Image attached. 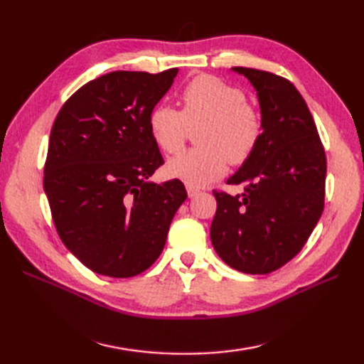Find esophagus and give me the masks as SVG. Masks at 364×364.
<instances>
[{"instance_id": "obj_1", "label": "esophagus", "mask_w": 364, "mask_h": 364, "mask_svg": "<svg viewBox=\"0 0 364 364\" xmlns=\"http://www.w3.org/2000/svg\"><path fill=\"white\" fill-rule=\"evenodd\" d=\"M186 191H188V196H189V197H196V196L198 194V192H200V189H198V188H196V186H189V184L186 186Z\"/></svg>"}]
</instances>
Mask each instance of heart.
I'll list each match as a JSON object with an SVG mask.
<instances>
[{
    "mask_svg": "<svg viewBox=\"0 0 364 364\" xmlns=\"http://www.w3.org/2000/svg\"><path fill=\"white\" fill-rule=\"evenodd\" d=\"M245 94L211 75L191 80L180 94L181 109L156 105L149 114V129L162 151H180L189 129L196 133L197 149L168 161L167 175L189 186H205L227 172L228 161L242 166L249 161L262 139L264 122Z\"/></svg>",
    "mask_w": 364,
    "mask_h": 364,
    "instance_id": "heart-1",
    "label": "heart"
}]
</instances>
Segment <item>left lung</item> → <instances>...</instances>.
I'll use <instances>...</instances> for the list:
<instances>
[{
  "mask_svg": "<svg viewBox=\"0 0 364 364\" xmlns=\"http://www.w3.org/2000/svg\"><path fill=\"white\" fill-rule=\"evenodd\" d=\"M257 89L264 133L253 156L230 178L241 196L214 189L211 242L244 274H270L304 249L326 200V150L294 84L275 73L235 67Z\"/></svg>",
  "mask_w": 364,
  "mask_h": 364,
  "instance_id": "left-lung-1",
  "label": "left lung"
}]
</instances>
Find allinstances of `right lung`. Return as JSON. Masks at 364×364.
Returning a JSON list of instances; mask_svg holds the SVG:
<instances>
[{
	"label": "right lung",
	"instance_id": "add662e5",
	"mask_svg": "<svg viewBox=\"0 0 364 364\" xmlns=\"http://www.w3.org/2000/svg\"><path fill=\"white\" fill-rule=\"evenodd\" d=\"M178 68L111 72L84 84L53 123L43 189L60 241L92 272L142 274L164 249L188 192L149 178L164 164L149 114Z\"/></svg>",
	"mask_w": 364,
	"mask_h": 364
}]
</instances>
